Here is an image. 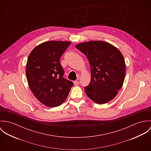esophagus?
I'll return each mask as SVG.
<instances>
[{"label":"esophagus","instance_id":"esophagus-1","mask_svg":"<svg viewBox=\"0 0 151 151\" xmlns=\"http://www.w3.org/2000/svg\"><path fill=\"white\" fill-rule=\"evenodd\" d=\"M74 86H78L79 84V82L77 81H74Z\"/></svg>","mask_w":151,"mask_h":151}]
</instances>
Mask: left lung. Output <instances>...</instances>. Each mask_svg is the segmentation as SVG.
<instances>
[{"instance_id":"8db88e82","label":"left lung","mask_w":151,"mask_h":151,"mask_svg":"<svg viewBox=\"0 0 151 151\" xmlns=\"http://www.w3.org/2000/svg\"><path fill=\"white\" fill-rule=\"evenodd\" d=\"M76 47L86 56L91 67V81L84 88L86 95L98 104L112 100L124 80L126 64L122 53L104 41L86 42Z\"/></svg>"}]
</instances>
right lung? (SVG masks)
<instances>
[{
  "label": "right lung",
  "mask_w": 151,
  "mask_h": 151,
  "mask_svg": "<svg viewBox=\"0 0 151 151\" xmlns=\"http://www.w3.org/2000/svg\"><path fill=\"white\" fill-rule=\"evenodd\" d=\"M71 42L48 41L36 46L29 55L26 76L30 89L43 105L54 108L66 99L72 81L63 78L60 59Z\"/></svg>",
  "instance_id": "right-lung-1"
}]
</instances>
